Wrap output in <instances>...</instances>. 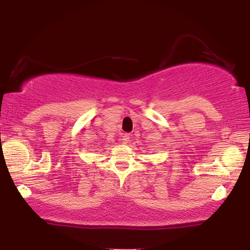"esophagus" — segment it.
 Returning a JSON list of instances; mask_svg holds the SVG:
<instances>
[{
  "label": "esophagus",
  "mask_w": 250,
  "mask_h": 250,
  "mask_svg": "<svg viewBox=\"0 0 250 250\" xmlns=\"http://www.w3.org/2000/svg\"><path fill=\"white\" fill-rule=\"evenodd\" d=\"M128 141H129V134H124L122 136L123 143H128Z\"/></svg>",
  "instance_id": "obj_1"
}]
</instances>
